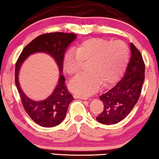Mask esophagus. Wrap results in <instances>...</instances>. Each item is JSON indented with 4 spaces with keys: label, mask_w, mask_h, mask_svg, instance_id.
Here are the masks:
<instances>
[{
    "label": "esophagus",
    "mask_w": 159,
    "mask_h": 159,
    "mask_svg": "<svg viewBox=\"0 0 159 159\" xmlns=\"http://www.w3.org/2000/svg\"><path fill=\"white\" fill-rule=\"evenodd\" d=\"M74 97H75V98H80V99H82V100L88 99V98L83 97V96H78V95H74Z\"/></svg>",
    "instance_id": "34e87169"
}]
</instances>
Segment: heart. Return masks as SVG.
Wrapping results in <instances>:
<instances>
[{
  "label": "heart",
  "instance_id": "obj_1",
  "mask_svg": "<svg viewBox=\"0 0 159 159\" xmlns=\"http://www.w3.org/2000/svg\"><path fill=\"white\" fill-rule=\"evenodd\" d=\"M129 57L128 45L122 40L111 41L91 38L82 42L76 52L69 50L63 58V67L70 76L77 75L82 61H88L89 72L77 75L70 82L72 92L81 96H89L101 85L114 83L124 71Z\"/></svg>",
  "mask_w": 159,
  "mask_h": 159
}]
</instances>
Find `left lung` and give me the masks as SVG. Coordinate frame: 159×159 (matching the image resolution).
<instances>
[{
  "label": "left lung",
  "mask_w": 159,
  "mask_h": 159,
  "mask_svg": "<svg viewBox=\"0 0 159 159\" xmlns=\"http://www.w3.org/2000/svg\"><path fill=\"white\" fill-rule=\"evenodd\" d=\"M130 47L131 56L124 75L99 97L104 103V110L96 120L103 124H116L123 120L139 100L145 80V66L139 49L132 43Z\"/></svg>",
  "instance_id": "obj_1"
}]
</instances>
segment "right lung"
I'll use <instances>...</instances> for the list:
<instances>
[{"mask_svg": "<svg viewBox=\"0 0 159 159\" xmlns=\"http://www.w3.org/2000/svg\"><path fill=\"white\" fill-rule=\"evenodd\" d=\"M77 38L75 34L49 33L37 36L22 51L15 65V84L27 114L37 124L50 128L64 120L69 105L74 100L65 84V77L61 75L58 83L52 93L46 99L36 102L27 97L20 88L18 74L22 63L30 55L44 52L51 55L57 63L60 73L63 71V58L68 46Z\"/></svg>", "mask_w": 159, "mask_h": 159, "instance_id": "obj_1", "label": "right lung"}]
</instances>
